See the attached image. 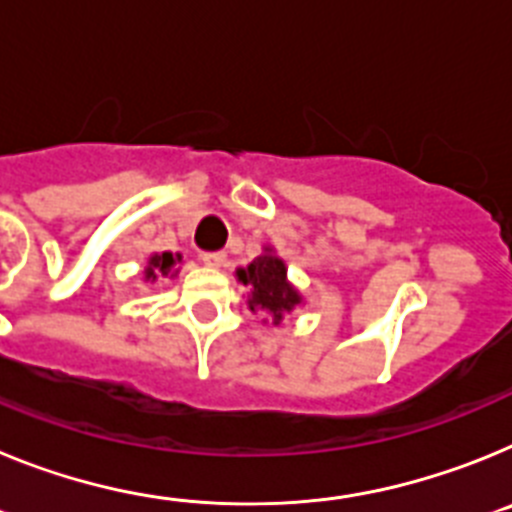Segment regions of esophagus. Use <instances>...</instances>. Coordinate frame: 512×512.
I'll return each instance as SVG.
<instances>
[{
    "label": "esophagus",
    "instance_id": "34e87169",
    "mask_svg": "<svg viewBox=\"0 0 512 512\" xmlns=\"http://www.w3.org/2000/svg\"><path fill=\"white\" fill-rule=\"evenodd\" d=\"M202 261H205L207 266H212V269H220V266H225L228 256H225L223 251H207L202 253Z\"/></svg>",
    "mask_w": 512,
    "mask_h": 512
}]
</instances>
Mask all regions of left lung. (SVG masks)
<instances>
[{
	"mask_svg": "<svg viewBox=\"0 0 512 512\" xmlns=\"http://www.w3.org/2000/svg\"><path fill=\"white\" fill-rule=\"evenodd\" d=\"M246 287H251L248 307L251 312H269L274 325L282 323L287 312L302 305V295L287 279V266L271 248H264L259 259H253L246 269L235 271Z\"/></svg>",
	"mask_w": 512,
	"mask_h": 512,
	"instance_id": "obj_1",
	"label": "left lung"
}]
</instances>
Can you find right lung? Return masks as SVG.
Wrapping results in <instances>:
<instances>
[{
    "label": "right lung",
    "instance_id": "add662e5",
    "mask_svg": "<svg viewBox=\"0 0 512 512\" xmlns=\"http://www.w3.org/2000/svg\"><path fill=\"white\" fill-rule=\"evenodd\" d=\"M176 264H182V253H153L151 259H148L146 271H143V277L146 282H156L158 277H176Z\"/></svg>",
    "mask_w": 512,
    "mask_h": 512
}]
</instances>
